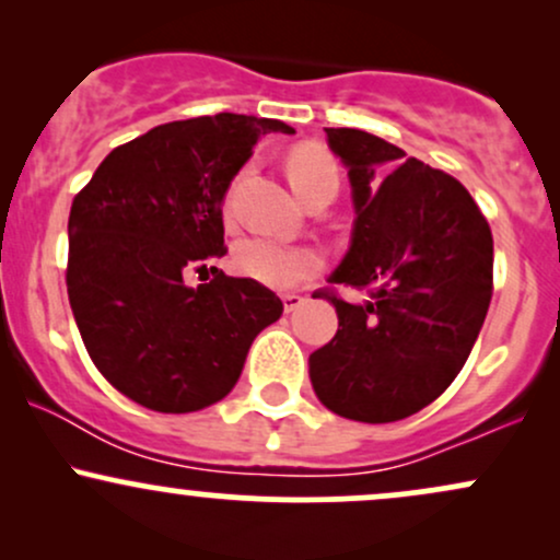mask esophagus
<instances>
[{
  "label": "esophagus",
  "mask_w": 560,
  "mask_h": 560,
  "mask_svg": "<svg viewBox=\"0 0 560 560\" xmlns=\"http://www.w3.org/2000/svg\"><path fill=\"white\" fill-rule=\"evenodd\" d=\"M281 302H284V311H287V313H294V311H298V307L302 305V302H305V298H302V294L287 292L284 298H281Z\"/></svg>",
  "instance_id": "esophagus-1"
}]
</instances>
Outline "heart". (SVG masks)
<instances>
[{"instance_id": "obj_1", "label": "heart", "mask_w": 560, "mask_h": 560, "mask_svg": "<svg viewBox=\"0 0 560 560\" xmlns=\"http://www.w3.org/2000/svg\"><path fill=\"white\" fill-rule=\"evenodd\" d=\"M287 176L298 197H305L307 191L318 189L324 184L339 182L337 163L329 152L320 147H300L289 155ZM234 268L242 276L260 281V284L273 289H287L305 281L320 268L318 253L307 247H292V244H281L276 240H244L234 249Z\"/></svg>"}]
</instances>
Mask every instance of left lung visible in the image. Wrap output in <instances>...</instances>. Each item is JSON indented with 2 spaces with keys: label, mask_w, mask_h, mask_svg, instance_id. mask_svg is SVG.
<instances>
[{
  "label": "left lung",
  "mask_w": 560,
  "mask_h": 560,
  "mask_svg": "<svg viewBox=\"0 0 560 560\" xmlns=\"http://www.w3.org/2000/svg\"><path fill=\"white\" fill-rule=\"evenodd\" d=\"M326 141L355 210L329 281L371 287V298L352 305L318 294L337 307L339 329L307 361L311 384L345 419L400 421L453 384L477 342L492 298V234L447 173L358 128H326Z\"/></svg>",
  "instance_id": "left-lung-1"
}]
</instances>
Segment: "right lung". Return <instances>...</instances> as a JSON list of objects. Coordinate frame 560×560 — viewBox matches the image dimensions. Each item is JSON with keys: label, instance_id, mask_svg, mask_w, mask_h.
Wrapping results in <instances>:
<instances>
[{"label": "right lung", "instance_id": "1", "mask_svg": "<svg viewBox=\"0 0 560 560\" xmlns=\"http://www.w3.org/2000/svg\"><path fill=\"white\" fill-rule=\"evenodd\" d=\"M292 126L218 113L155 126L102 160L68 218V298L89 355L133 402L191 413L229 395L253 339L281 318L255 279L184 271L223 255V199L266 133ZM205 268V266H202Z\"/></svg>", "mask_w": 560, "mask_h": 560}]
</instances>
